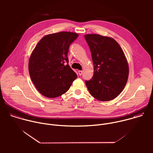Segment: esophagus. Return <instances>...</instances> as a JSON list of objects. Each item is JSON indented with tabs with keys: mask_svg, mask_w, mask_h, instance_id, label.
I'll list each match as a JSON object with an SVG mask.
<instances>
[{
	"mask_svg": "<svg viewBox=\"0 0 153 153\" xmlns=\"http://www.w3.org/2000/svg\"><path fill=\"white\" fill-rule=\"evenodd\" d=\"M79 76H82V73H83V71H79Z\"/></svg>",
	"mask_w": 153,
	"mask_h": 153,
	"instance_id": "34e87169",
	"label": "esophagus"
}]
</instances>
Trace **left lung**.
Segmentation results:
<instances>
[{"label":"left lung","mask_w":153,"mask_h":153,"mask_svg":"<svg viewBox=\"0 0 153 153\" xmlns=\"http://www.w3.org/2000/svg\"><path fill=\"white\" fill-rule=\"evenodd\" d=\"M94 64V74L86 80L90 93L100 101L117 97L125 86L129 67L125 54L113 38L96 34L85 35Z\"/></svg>","instance_id":"8db88e82"}]
</instances>
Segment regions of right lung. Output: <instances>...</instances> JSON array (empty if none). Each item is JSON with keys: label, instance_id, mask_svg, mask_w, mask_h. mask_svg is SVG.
Instances as JSON below:
<instances>
[{"label": "right lung", "instance_id": "add662e5", "mask_svg": "<svg viewBox=\"0 0 153 153\" xmlns=\"http://www.w3.org/2000/svg\"><path fill=\"white\" fill-rule=\"evenodd\" d=\"M79 36L73 32L48 34L38 42L28 63L31 79L39 92L48 98L66 93L77 78L67 57L71 43ZM68 64L65 65L64 63Z\"/></svg>", "mask_w": 153, "mask_h": 153}]
</instances>
